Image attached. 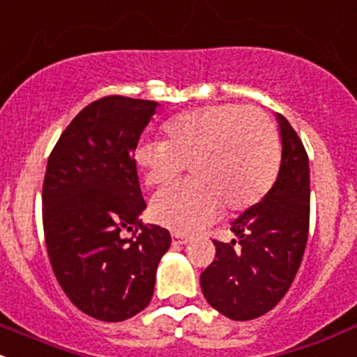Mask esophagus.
Wrapping results in <instances>:
<instances>
[{"label":"esophagus","instance_id":"1","mask_svg":"<svg viewBox=\"0 0 357 357\" xmlns=\"http://www.w3.org/2000/svg\"><path fill=\"white\" fill-rule=\"evenodd\" d=\"M172 242H174L175 245H177V244H187V242H189V235L174 232V234H172Z\"/></svg>","mask_w":357,"mask_h":357}]
</instances>
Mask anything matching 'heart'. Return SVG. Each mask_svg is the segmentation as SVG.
Segmentation results:
<instances>
[{
    "instance_id": "b5f03b06",
    "label": "heart",
    "mask_w": 357,
    "mask_h": 357,
    "mask_svg": "<svg viewBox=\"0 0 357 357\" xmlns=\"http://www.w3.org/2000/svg\"><path fill=\"white\" fill-rule=\"evenodd\" d=\"M282 163L275 123L258 108L215 105L180 113L163 125V142H142L134 165L148 187H167L185 170L192 183L158 194L153 218L180 234L215 222L223 211L256 204L273 185Z\"/></svg>"
}]
</instances>
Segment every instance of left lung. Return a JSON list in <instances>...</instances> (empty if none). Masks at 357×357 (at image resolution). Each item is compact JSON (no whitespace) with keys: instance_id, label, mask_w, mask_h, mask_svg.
Returning a JSON list of instances; mask_svg holds the SVG:
<instances>
[{"instance_id":"8db88e82","label":"left lung","mask_w":357,"mask_h":357,"mask_svg":"<svg viewBox=\"0 0 357 357\" xmlns=\"http://www.w3.org/2000/svg\"><path fill=\"white\" fill-rule=\"evenodd\" d=\"M282 163L273 187L234 220L232 242L201 273L206 301L235 321L273 310L296 278L310 232V160L292 125L277 113Z\"/></svg>"}]
</instances>
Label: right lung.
Masks as SVG:
<instances>
[{
  "label": "right lung",
  "mask_w": 357,
  "mask_h": 357,
  "mask_svg": "<svg viewBox=\"0 0 357 357\" xmlns=\"http://www.w3.org/2000/svg\"><path fill=\"white\" fill-rule=\"evenodd\" d=\"M156 106L98 99L47 158L43 227L51 268L68 299L101 321H123L151 303L158 263L172 244L167 229L139 220L146 201L134 153Z\"/></svg>",
  "instance_id": "add662e5"
}]
</instances>
